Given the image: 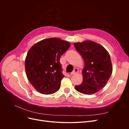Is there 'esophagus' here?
<instances>
[{"instance_id": "1", "label": "esophagus", "mask_w": 129, "mask_h": 129, "mask_svg": "<svg viewBox=\"0 0 129 129\" xmlns=\"http://www.w3.org/2000/svg\"><path fill=\"white\" fill-rule=\"evenodd\" d=\"M78 69H77V68H75V69H74V70L71 73V75H74V74H77V73H78Z\"/></svg>"}]
</instances>
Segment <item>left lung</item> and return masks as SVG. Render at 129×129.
Returning <instances> with one entry per match:
<instances>
[{
    "label": "left lung",
    "mask_w": 129,
    "mask_h": 129,
    "mask_svg": "<svg viewBox=\"0 0 129 129\" xmlns=\"http://www.w3.org/2000/svg\"><path fill=\"white\" fill-rule=\"evenodd\" d=\"M74 44L85 62L83 83L76 85L75 88L85 94L96 93L106 86L111 75L112 67L109 54L103 46L91 41Z\"/></svg>",
    "instance_id": "8db88e82"
}]
</instances>
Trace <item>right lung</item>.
Here are the masks:
<instances>
[{"label": "right lung", "instance_id": "1", "mask_svg": "<svg viewBox=\"0 0 129 129\" xmlns=\"http://www.w3.org/2000/svg\"><path fill=\"white\" fill-rule=\"evenodd\" d=\"M70 45L69 42L53 38L41 40L29 50L25 60L26 74L37 91L50 94L59 90L64 77L59 59Z\"/></svg>", "mask_w": 129, "mask_h": 129}]
</instances>
